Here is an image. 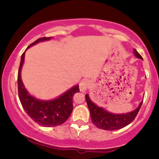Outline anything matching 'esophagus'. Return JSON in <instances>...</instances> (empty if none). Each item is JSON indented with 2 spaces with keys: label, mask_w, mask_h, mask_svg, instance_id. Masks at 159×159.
<instances>
[{
  "label": "esophagus",
  "mask_w": 159,
  "mask_h": 159,
  "mask_svg": "<svg viewBox=\"0 0 159 159\" xmlns=\"http://www.w3.org/2000/svg\"><path fill=\"white\" fill-rule=\"evenodd\" d=\"M90 86H91V83L89 80L84 79L83 81L80 82V84H79L80 90H81V92H84V91L87 90V89L90 88Z\"/></svg>",
  "instance_id": "34e87169"
}]
</instances>
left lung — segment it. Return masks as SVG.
I'll return each mask as SVG.
<instances>
[{"mask_svg":"<svg viewBox=\"0 0 159 159\" xmlns=\"http://www.w3.org/2000/svg\"><path fill=\"white\" fill-rule=\"evenodd\" d=\"M134 53L137 57L143 60V57L135 49L134 50ZM85 98L87 106L90 109V117L93 123L96 127L107 131L120 129L130 124L135 119L137 114L139 112L140 107L143 103V101H142L139 106L137 107V109L132 112L126 113V114H116L107 112V111L104 110L102 107H98L97 105H95L91 101L87 94H86Z\"/></svg>","mask_w":159,"mask_h":159,"instance_id":"left-lung-1","label":"left lung"}]
</instances>
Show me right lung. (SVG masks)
<instances>
[{"label": "right lung", "instance_id": "right-lung-1", "mask_svg": "<svg viewBox=\"0 0 159 159\" xmlns=\"http://www.w3.org/2000/svg\"><path fill=\"white\" fill-rule=\"evenodd\" d=\"M51 38H39L29 45L27 49L39 42L49 40ZM25 52L21 55L18 72V92L24 110L34 122L42 126L52 127L64 123L72 114L73 109L72 96L75 93L80 91L79 86L72 87L59 98L51 101H41L33 97L25 88L21 78V69L25 61Z\"/></svg>", "mask_w": 159, "mask_h": 159}]
</instances>
